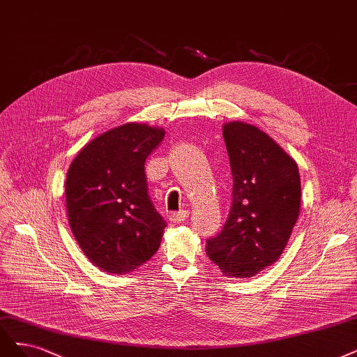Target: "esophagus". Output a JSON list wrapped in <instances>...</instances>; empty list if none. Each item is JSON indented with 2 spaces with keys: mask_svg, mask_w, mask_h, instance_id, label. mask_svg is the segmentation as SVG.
I'll use <instances>...</instances> for the list:
<instances>
[{
  "mask_svg": "<svg viewBox=\"0 0 357 357\" xmlns=\"http://www.w3.org/2000/svg\"><path fill=\"white\" fill-rule=\"evenodd\" d=\"M189 213L186 210H180V211H176L169 215V221H173V223H181V221H184L188 218Z\"/></svg>",
  "mask_w": 357,
  "mask_h": 357,
  "instance_id": "esophagus-1",
  "label": "esophagus"
}]
</instances>
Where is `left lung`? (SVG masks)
Returning <instances> with one entry per match:
<instances>
[{"instance_id":"obj_1","label":"left lung","mask_w":357,"mask_h":357,"mask_svg":"<svg viewBox=\"0 0 357 357\" xmlns=\"http://www.w3.org/2000/svg\"><path fill=\"white\" fill-rule=\"evenodd\" d=\"M233 177L227 220L206 239V255L231 278H251L285 250L300 214L298 167L254 126L223 127Z\"/></svg>"}]
</instances>
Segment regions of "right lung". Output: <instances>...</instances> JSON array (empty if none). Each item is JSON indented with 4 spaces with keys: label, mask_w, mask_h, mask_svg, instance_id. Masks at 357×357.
<instances>
[{
    "label": "right lung",
    "mask_w": 357,
    "mask_h": 357,
    "mask_svg": "<svg viewBox=\"0 0 357 357\" xmlns=\"http://www.w3.org/2000/svg\"><path fill=\"white\" fill-rule=\"evenodd\" d=\"M162 128L126 124L103 132L73 159L66 208L73 236L89 260L109 273H128L158 251L167 226L147 189L146 159Z\"/></svg>",
    "instance_id": "right-lung-1"
}]
</instances>
